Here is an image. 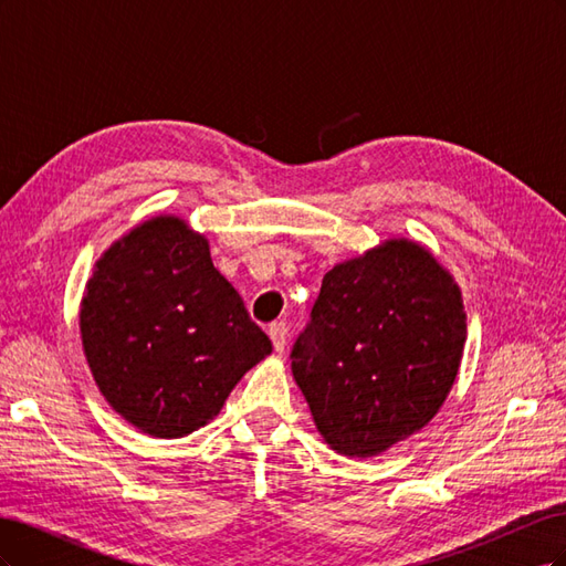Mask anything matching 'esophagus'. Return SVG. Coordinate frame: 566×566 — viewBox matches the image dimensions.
I'll use <instances>...</instances> for the list:
<instances>
[{"mask_svg":"<svg viewBox=\"0 0 566 566\" xmlns=\"http://www.w3.org/2000/svg\"><path fill=\"white\" fill-rule=\"evenodd\" d=\"M269 337H271V342H273V349H276V352H283V349H285V342H287V325H285L283 321L271 323Z\"/></svg>","mask_w":566,"mask_h":566,"instance_id":"34e87169","label":"esophagus"}]
</instances>
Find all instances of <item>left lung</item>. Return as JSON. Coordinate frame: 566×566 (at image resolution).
<instances>
[{"label": "left lung", "instance_id": "left-lung-1", "mask_svg": "<svg viewBox=\"0 0 566 566\" xmlns=\"http://www.w3.org/2000/svg\"><path fill=\"white\" fill-rule=\"evenodd\" d=\"M465 337L453 279L424 248L389 241L325 273L290 358L323 439L366 458L437 416Z\"/></svg>", "mask_w": 566, "mask_h": 566}]
</instances>
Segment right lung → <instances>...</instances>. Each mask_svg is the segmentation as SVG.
Masks as SVG:
<instances>
[{
    "instance_id": "1",
    "label": "right lung",
    "mask_w": 566,
    "mask_h": 566,
    "mask_svg": "<svg viewBox=\"0 0 566 566\" xmlns=\"http://www.w3.org/2000/svg\"><path fill=\"white\" fill-rule=\"evenodd\" d=\"M80 331L106 401L163 439L212 420L245 370L271 354L208 241L177 217L144 221L101 256Z\"/></svg>"
}]
</instances>
